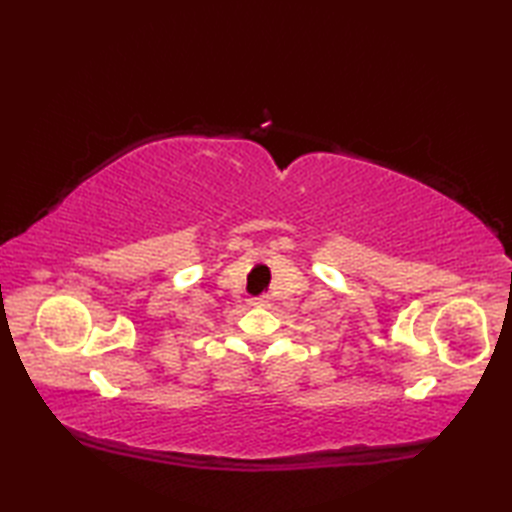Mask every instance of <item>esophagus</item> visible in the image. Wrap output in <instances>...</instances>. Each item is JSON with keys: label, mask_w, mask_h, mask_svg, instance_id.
I'll use <instances>...</instances> for the list:
<instances>
[{"label": "esophagus", "mask_w": 512, "mask_h": 512, "mask_svg": "<svg viewBox=\"0 0 512 512\" xmlns=\"http://www.w3.org/2000/svg\"><path fill=\"white\" fill-rule=\"evenodd\" d=\"M253 306L268 308L270 306V297H257V299H253Z\"/></svg>", "instance_id": "1"}]
</instances>
